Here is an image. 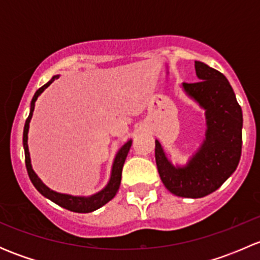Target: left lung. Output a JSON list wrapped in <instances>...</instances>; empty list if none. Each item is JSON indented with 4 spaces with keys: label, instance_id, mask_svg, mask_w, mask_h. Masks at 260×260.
<instances>
[{
    "label": "left lung",
    "instance_id": "left-lung-1",
    "mask_svg": "<svg viewBox=\"0 0 260 260\" xmlns=\"http://www.w3.org/2000/svg\"><path fill=\"white\" fill-rule=\"evenodd\" d=\"M196 83H183L186 93L206 114V138L187 166L175 167L156 141L157 170L167 190L181 198L199 199L216 191L237 170L242 156L243 113L226 78L195 61Z\"/></svg>",
    "mask_w": 260,
    "mask_h": 260
}]
</instances>
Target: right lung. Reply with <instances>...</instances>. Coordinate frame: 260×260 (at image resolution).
<instances>
[{"label": "right lung", "instance_id": "1", "mask_svg": "<svg viewBox=\"0 0 260 260\" xmlns=\"http://www.w3.org/2000/svg\"><path fill=\"white\" fill-rule=\"evenodd\" d=\"M59 75H55L51 78V80L48 81L45 85H43L41 88H39L36 90L35 95H34L32 101H31V108H30V114H28L27 119L25 122V127H23V148H25V164H26V170H27L28 177H30L31 182L34 183L38 191L40 193H43L45 198L50 199L51 201H54L55 204H57L61 208L68 209L70 211L74 212H91L96 209L102 208L103 205H106L108 201H111L114 198L115 193H117L118 188L120 185V179H122V170L123 165H124L125 158H127V154L129 152L131 146H132V141H128L122 148L118 151L117 156H115L114 162H113V169H112V176L109 180L108 185L101 191V192L95 193V195L90 196V198H80V196H72V195H65V193H59L55 192V191L50 190L48 186L44 185L41 182V180L39 179L38 175L34 172L32 167H31V161H30V153H28V146H27V133H28V124H30L31 117H32L34 108H35V102L38 99V96L45 90L46 88L52 83L55 79H57Z\"/></svg>", "mask_w": 260, "mask_h": 260}]
</instances>
